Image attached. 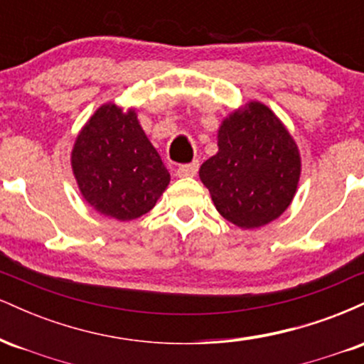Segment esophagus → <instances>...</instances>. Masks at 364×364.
<instances>
[{
	"mask_svg": "<svg viewBox=\"0 0 364 364\" xmlns=\"http://www.w3.org/2000/svg\"><path fill=\"white\" fill-rule=\"evenodd\" d=\"M196 173H198V161H193V162H190V164L179 166L176 171V176L178 178H190V176H195Z\"/></svg>",
	"mask_w": 364,
	"mask_h": 364,
	"instance_id": "1",
	"label": "esophagus"
}]
</instances>
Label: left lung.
I'll return each mask as SVG.
<instances>
[{
	"instance_id": "1",
	"label": "left lung",
	"mask_w": 364,
	"mask_h": 364,
	"mask_svg": "<svg viewBox=\"0 0 364 364\" xmlns=\"http://www.w3.org/2000/svg\"><path fill=\"white\" fill-rule=\"evenodd\" d=\"M217 147L198 171L217 212L241 229L281 217L298 190L301 156L279 116L248 101L223 119Z\"/></svg>"
}]
</instances>
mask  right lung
<instances>
[{
	"mask_svg": "<svg viewBox=\"0 0 364 364\" xmlns=\"http://www.w3.org/2000/svg\"><path fill=\"white\" fill-rule=\"evenodd\" d=\"M70 159L83 200L121 223L152 210L171 181L135 107L114 102L102 104L87 119Z\"/></svg>",
	"mask_w": 364,
	"mask_h": 364,
	"instance_id": "1",
	"label": "right lung"
}]
</instances>
